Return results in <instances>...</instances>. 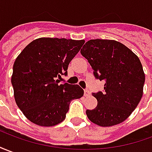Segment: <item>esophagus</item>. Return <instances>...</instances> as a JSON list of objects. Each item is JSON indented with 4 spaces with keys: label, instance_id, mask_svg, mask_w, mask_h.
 <instances>
[{
    "label": "esophagus",
    "instance_id": "obj_1",
    "mask_svg": "<svg viewBox=\"0 0 152 152\" xmlns=\"http://www.w3.org/2000/svg\"><path fill=\"white\" fill-rule=\"evenodd\" d=\"M88 95H90L89 90L84 89V96H88Z\"/></svg>",
    "mask_w": 152,
    "mask_h": 152
}]
</instances>
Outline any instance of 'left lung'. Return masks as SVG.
<instances>
[{"instance_id":"1","label":"left lung","mask_w":152,"mask_h":152,"mask_svg":"<svg viewBox=\"0 0 152 152\" xmlns=\"http://www.w3.org/2000/svg\"><path fill=\"white\" fill-rule=\"evenodd\" d=\"M80 52L92 66L95 78L105 81L103 91L92 94L98 105L86 111L88 119L101 126L125 121L143 94L145 74L139 58L122 43L112 39H90Z\"/></svg>"}]
</instances>
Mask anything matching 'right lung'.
Returning <instances> with one entry per match:
<instances>
[{"label": "right lung", "mask_w": 152, "mask_h": 152, "mask_svg": "<svg viewBox=\"0 0 152 152\" xmlns=\"http://www.w3.org/2000/svg\"><path fill=\"white\" fill-rule=\"evenodd\" d=\"M84 40L36 39L26 46L13 65L11 84L15 102L26 118L43 126H55L65 119L70 102L83 90L58 79L68 74V66Z\"/></svg>", "instance_id": "add662e5"}]
</instances>
